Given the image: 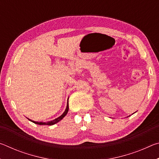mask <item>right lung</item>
Instances as JSON below:
<instances>
[{"label":"right lung","mask_w":159,"mask_h":159,"mask_svg":"<svg viewBox=\"0 0 159 159\" xmlns=\"http://www.w3.org/2000/svg\"><path fill=\"white\" fill-rule=\"evenodd\" d=\"M68 111H69V102H67V106H66V108L65 109V111H64V112L62 114H61L60 117H58L57 118H55V119H54L53 120H51V121H48L47 123H44V122H36V121H34V120H32L31 119H28L29 120H31V122H33L34 123H36V124H38V125H52L54 124H55V123H58L59 121H60V120L62 119V118L65 116L66 115L67 113H68Z\"/></svg>","instance_id":"right-lung-1"}]
</instances>
